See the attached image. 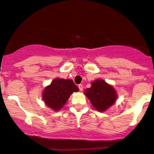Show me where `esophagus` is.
I'll return each mask as SVG.
<instances>
[{
  "instance_id": "obj_1",
  "label": "esophagus",
  "mask_w": 154,
  "mask_h": 154,
  "mask_svg": "<svg viewBox=\"0 0 154 154\" xmlns=\"http://www.w3.org/2000/svg\"><path fill=\"white\" fill-rule=\"evenodd\" d=\"M78 87H79V89H80V91H82L83 90V85H82V84H80V85H78Z\"/></svg>"
}]
</instances>
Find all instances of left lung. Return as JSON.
I'll return each instance as SVG.
<instances>
[{
  "instance_id": "8db88e82",
  "label": "left lung",
  "mask_w": 154,
  "mask_h": 154,
  "mask_svg": "<svg viewBox=\"0 0 154 154\" xmlns=\"http://www.w3.org/2000/svg\"><path fill=\"white\" fill-rule=\"evenodd\" d=\"M85 92L92 106L99 111H106L116 101V93L114 88L103 80L92 82L91 87L85 89Z\"/></svg>"
}]
</instances>
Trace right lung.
<instances>
[{"instance_id": "1", "label": "right lung", "mask_w": 154, "mask_h": 154, "mask_svg": "<svg viewBox=\"0 0 154 154\" xmlns=\"http://www.w3.org/2000/svg\"><path fill=\"white\" fill-rule=\"evenodd\" d=\"M79 88L72 80L57 78L44 89L43 99L46 106L54 111H58L66 104L73 92Z\"/></svg>"}]
</instances>
